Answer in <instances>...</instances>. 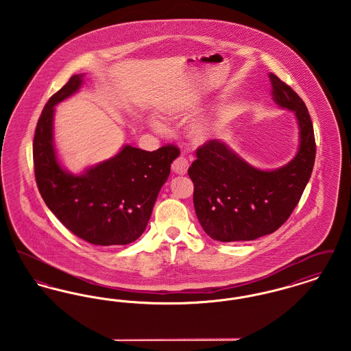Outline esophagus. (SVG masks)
<instances>
[{
	"mask_svg": "<svg viewBox=\"0 0 351 351\" xmlns=\"http://www.w3.org/2000/svg\"><path fill=\"white\" fill-rule=\"evenodd\" d=\"M188 167H189V163H188V160H186L185 158H183V156H179V158L172 163V169H173V172L178 173V175H185L186 171H188Z\"/></svg>",
	"mask_w": 351,
	"mask_h": 351,
	"instance_id": "obj_1",
	"label": "esophagus"
}]
</instances>
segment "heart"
Wrapping results in <instances>:
<instances>
[{"instance_id": "b5f03b06", "label": "heart", "mask_w": 351, "mask_h": 351, "mask_svg": "<svg viewBox=\"0 0 351 351\" xmlns=\"http://www.w3.org/2000/svg\"><path fill=\"white\" fill-rule=\"evenodd\" d=\"M150 125L151 128L156 132H162L165 129V125L156 118H150ZM212 133H213V125L210 122H201L192 129V135L197 142L208 141Z\"/></svg>"}]
</instances>
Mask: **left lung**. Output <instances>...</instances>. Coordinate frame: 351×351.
Returning <instances> with one entry per match:
<instances>
[{
  "instance_id": "obj_1",
  "label": "left lung",
  "mask_w": 351,
  "mask_h": 351,
  "mask_svg": "<svg viewBox=\"0 0 351 351\" xmlns=\"http://www.w3.org/2000/svg\"><path fill=\"white\" fill-rule=\"evenodd\" d=\"M268 77L275 104L295 113L299 149L291 162L275 169L251 166L221 139L197 149L188 175L195 185L196 216L215 241H252L278 230L300 201L313 171L316 142L308 109L289 85L274 73Z\"/></svg>"
}]
</instances>
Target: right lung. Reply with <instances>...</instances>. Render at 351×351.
<instances>
[{"instance_id": "right-lung-1", "label": "right lung", "mask_w": 351, "mask_h": 351, "mask_svg": "<svg viewBox=\"0 0 351 351\" xmlns=\"http://www.w3.org/2000/svg\"><path fill=\"white\" fill-rule=\"evenodd\" d=\"M84 73L73 75L46 104L35 129L34 169L51 212L75 235L99 246L132 243L145 232L171 163L180 155L168 145L145 151L125 145L117 155L75 175L62 167L53 143L55 106L75 95Z\"/></svg>"}]
</instances>
